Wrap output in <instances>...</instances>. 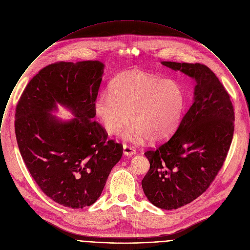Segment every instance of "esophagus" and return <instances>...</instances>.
<instances>
[{"label":"esophagus","instance_id":"obj_1","mask_svg":"<svg viewBox=\"0 0 250 250\" xmlns=\"http://www.w3.org/2000/svg\"><path fill=\"white\" fill-rule=\"evenodd\" d=\"M123 149H124V154H125L126 156H131L136 153V150L133 147L127 146L126 144H124Z\"/></svg>","mask_w":250,"mask_h":250}]
</instances>
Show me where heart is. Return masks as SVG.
<instances>
[{
  "mask_svg": "<svg viewBox=\"0 0 250 250\" xmlns=\"http://www.w3.org/2000/svg\"><path fill=\"white\" fill-rule=\"evenodd\" d=\"M186 106V95L175 80L162 79L134 70L118 75L110 84L109 95L96 101L95 112L110 135L118 134L128 122L126 139L160 142L177 128Z\"/></svg>",
  "mask_w": 250,
  "mask_h": 250,
  "instance_id": "obj_1",
  "label": "heart"
}]
</instances>
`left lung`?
I'll use <instances>...</instances> for the list:
<instances>
[{
  "mask_svg": "<svg viewBox=\"0 0 250 250\" xmlns=\"http://www.w3.org/2000/svg\"><path fill=\"white\" fill-rule=\"evenodd\" d=\"M196 81L194 102L174 135L145 152L150 170L142 180L145 195L164 209H177L198 198L223 166L230 149L235 113L230 96L205 64L161 62Z\"/></svg>",
  "mask_w": 250,
  "mask_h": 250,
  "instance_id": "left-lung-1",
  "label": "left lung"
}]
</instances>
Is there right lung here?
Instances as JSON below:
<instances>
[{"instance_id":"obj_1","label":"right lung","mask_w":250,"mask_h":250,"mask_svg":"<svg viewBox=\"0 0 250 250\" xmlns=\"http://www.w3.org/2000/svg\"><path fill=\"white\" fill-rule=\"evenodd\" d=\"M103 63L57 62L28 83L15 110V135L22 158L42 192L71 208L93 205L123 145L108 140L97 121L95 104ZM59 103L76 117L62 122L49 111Z\"/></svg>"}]
</instances>
